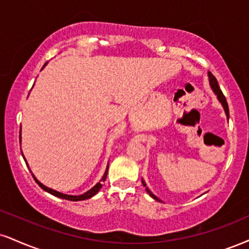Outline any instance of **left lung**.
I'll list each match as a JSON object with an SVG mask.
<instances>
[{
    "label": "left lung",
    "instance_id": "8db88e82",
    "mask_svg": "<svg viewBox=\"0 0 249 249\" xmlns=\"http://www.w3.org/2000/svg\"><path fill=\"white\" fill-rule=\"evenodd\" d=\"M209 77H210V85H211V88L213 89V91L215 92V94H217L218 100H219V101H220V103L223 104L224 109H225V112H226V115H227V118H229V117H230L229 104H227V101H226L225 96H224V94H223V91L220 90V87H219V85H218V81H217V79H215V77L213 76V74H212V73H209ZM142 184H143V187H145L146 191H147V193H148L149 195H151V197H153V198H154L155 200H159V202H160V199H159L158 197L155 196V195L152 194V193H151V190H149L148 188L146 187L145 182H143V181H142Z\"/></svg>",
    "mask_w": 249,
    "mask_h": 249
}]
</instances>
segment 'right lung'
I'll list each match as a JSON object with an SVG mask.
<instances>
[{
  "label": "right lung",
  "instance_id": "add662e5",
  "mask_svg": "<svg viewBox=\"0 0 249 249\" xmlns=\"http://www.w3.org/2000/svg\"><path fill=\"white\" fill-rule=\"evenodd\" d=\"M46 65V64H45ZM44 65V66H45ZM20 138V137H19ZM25 163H26V161H25ZM107 169H109V166L107 167V170H106V173H104V175H103V178H102V179H101V182H98L97 184L95 185L94 188H91L90 190H88L87 191L86 194H83V195H80V196H71V195H65V194H61V193H59V191H55V190H53V189H50V188H47V187H45L44 184H41L40 182L38 181L37 178H35L34 175V178H35V181L37 182V183L39 184V187L41 188V189H44L45 191H47V193H50L51 195H53V196H56V197H59V198H64V199H67V200H71V202H77V200H85V199H89L90 198V197H92V196H95L96 194L98 193V191H100V189L102 188V182H104L107 179Z\"/></svg>",
  "mask_w": 249,
  "mask_h": 249
}]
</instances>
